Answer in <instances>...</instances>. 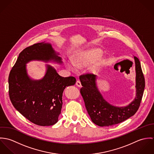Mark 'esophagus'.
I'll use <instances>...</instances> for the list:
<instances>
[{
    "instance_id": "obj_1",
    "label": "esophagus",
    "mask_w": 154,
    "mask_h": 154,
    "mask_svg": "<svg viewBox=\"0 0 154 154\" xmlns=\"http://www.w3.org/2000/svg\"><path fill=\"white\" fill-rule=\"evenodd\" d=\"M76 85L78 87H81L82 85H81V82L78 80V81H76Z\"/></svg>"
}]
</instances>
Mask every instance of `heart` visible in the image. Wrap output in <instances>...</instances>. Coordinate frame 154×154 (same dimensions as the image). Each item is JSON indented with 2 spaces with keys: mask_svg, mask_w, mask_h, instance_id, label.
Segmentation results:
<instances>
[{
  "mask_svg": "<svg viewBox=\"0 0 154 154\" xmlns=\"http://www.w3.org/2000/svg\"><path fill=\"white\" fill-rule=\"evenodd\" d=\"M102 54V50L98 48L82 51L76 54L73 57V65L71 63H68L67 65L69 68L74 69L75 66L78 68H82L92 63L89 68V70L92 73H96L104 63V60L100 57Z\"/></svg>",
  "mask_w": 154,
  "mask_h": 154,
  "instance_id": "heart-1",
  "label": "heart"
}]
</instances>
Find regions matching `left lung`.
<instances>
[{
    "instance_id": "1",
    "label": "left lung",
    "mask_w": 154,
    "mask_h": 154,
    "mask_svg": "<svg viewBox=\"0 0 154 154\" xmlns=\"http://www.w3.org/2000/svg\"><path fill=\"white\" fill-rule=\"evenodd\" d=\"M136 70L135 98L126 107H116L106 101L97 87V76L86 73L79 76L82 87L80 92L91 120L99 126H109L124 122L133 116L140 104L145 86L140 63L134 57Z\"/></svg>"
}]
</instances>
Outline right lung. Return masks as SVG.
<instances>
[{
    "label": "right lung",
    "mask_w": 154,
    "mask_h": 154,
    "mask_svg": "<svg viewBox=\"0 0 154 154\" xmlns=\"http://www.w3.org/2000/svg\"><path fill=\"white\" fill-rule=\"evenodd\" d=\"M49 43H39L29 46L20 53L9 78V94L14 107L31 122L39 126H51L58 122L62 107V95L66 87L73 85V76L62 77L52 66L47 65L46 73L40 80L28 75L26 64L31 60L62 63Z\"/></svg>",
    "instance_id": "obj_1"
}]
</instances>
